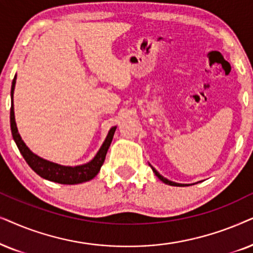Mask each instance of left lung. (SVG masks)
Listing matches in <instances>:
<instances>
[{"mask_svg": "<svg viewBox=\"0 0 253 253\" xmlns=\"http://www.w3.org/2000/svg\"><path fill=\"white\" fill-rule=\"evenodd\" d=\"M149 166H150V164H149ZM150 168H151V169H153V171H154V173H155V174H156V176L158 177V179H160V180H162V181H163V183H166V184H168V185H171V186H185V185H187V184H179V183H174V181H171V180H169V179H167V178H164L163 176H161V174H160V173H158V172H157V171H156V170H155L153 167H151V166H150Z\"/></svg>", "mask_w": 253, "mask_h": 253, "instance_id": "obj_1", "label": "left lung"}]
</instances>
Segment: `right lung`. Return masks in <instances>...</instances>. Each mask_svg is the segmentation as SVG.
I'll use <instances>...</instances> for the list:
<instances>
[{
    "label": "right lung",
    "instance_id": "right-lung-1",
    "mask_svg": "<svg viewBox=\"0 0 253 253\" xmlns=\"http://www.w3.org/2000/svg\"><path fill=\"white\" fill-rule=\"evenodd\" d=\"M16 84V76L12 80L11 85V109H10V127H11L12 137L18 147L19 151L24 157L26 163L29 164L30 168L35 171L37 174L40 177L45 178L47 180L54 181V183L65 184V185H74V184H81L84 181L91 180L92 178L97 176L99 172L100 168H102L104 161H105V156L111 142H112L114 132H116L117 127L114 126L110 129L109 134H107L105 141H104L102 147L96 154V156L92 158L91 161L87 162L82 166L76 167H65L60 166V164L53 163L43 158L39 157L38 155L33 154L31 150L29 149L28 146L22 140L21 135H19L18 129H17L16 121H15V112H13V90H15Z\"/></svg>",
    "mask_w": 253,
    "mask_h": 253
}]
</instances>
